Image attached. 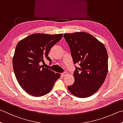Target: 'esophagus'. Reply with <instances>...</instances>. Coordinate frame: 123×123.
<instances>
[{
  "instance_id": "obj_1",
  "label": "esophagus",
  "mask_w": 123,
  "mask_h": 123,
  "mask_svg": "<svg viewBox=\"0 0 123 123\" xmlns=\"http://www.w3.org/2000/svg\"><path fill=\"white\" fill-rule=\"evenodd\" d=\"M68 74V72H64V73H63V74H62V76H66Z\"/></svg>"
}]
</instances>
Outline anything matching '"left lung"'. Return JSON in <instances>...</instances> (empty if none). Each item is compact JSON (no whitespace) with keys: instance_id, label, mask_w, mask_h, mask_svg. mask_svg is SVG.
I'll list each match as a JSON object with an SVG mask.
<instances>
[{"instance_id":"8db88e82","label":"left lung","mask_w":123,"mask_h":123,"mask_svg":"<svg viewBox=\"0 0 123 123\" xmlns=\"http://www.w3.org/2000/svg\"><path fill=\"white\" fill-rule=\"evenodd\" d=\"M74 64L79 63L74 73V82L68 89L73 95L86 98L103 85L108 72V55L103 43L86 32L65 33Z\"/></svg>"}]
</instances>
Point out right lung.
<instances>
[{
	"instance_id": "obj_1",
	"label": "right lung",
	"mask_w": 123,
	"mask_h": 123,
	"mask_svg": "<svg viewBox=\"0 0 123 123\" xmlns=\"http://www.w3.org/2000/svg\"><path fill=\"white\" fill-rule=\"evenodd\" d=\"M63 37V34L34 33L18 42L12 59L15 76L21 88L34 97H42L51 91L60 74L42 65L51 47Z\"/></svg>"
}]
</instances>
